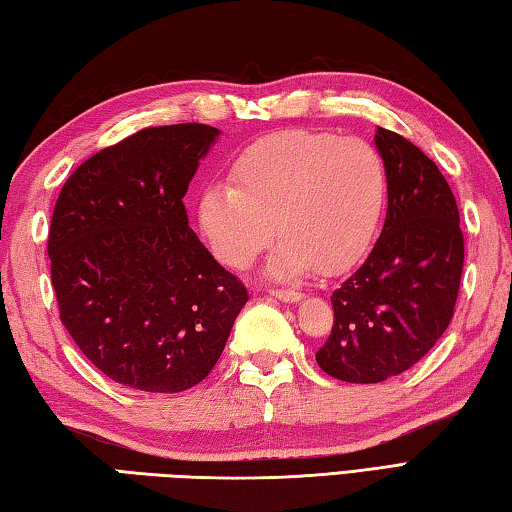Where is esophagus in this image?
<instances>
[{
    "instance_id": "1",
    "label": "esophagus",
    "mask_w": 512,
    "mask_h": 512,
    "mask_svg": "<svg viewBox=\"0 0 512 512\" xmlns=\"http://www.w3.org/2000/svg\"><path fill=\"white\" fill-rule=\"evenodd\" d=\"M269 294L283 302H298L302 298L300 291H294V289H269Z\"/></svg>"
}]
</instances>
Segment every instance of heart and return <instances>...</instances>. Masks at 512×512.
<instances>
[{
	"instance_id": "1",
	"label": "heart",
	"mask_w": 512,
	"mask_h": 512,
	"mask_svg": "<svg viewBox=\"0 0 512 512\" xmlns=\"http://www.w3.org/2000/svg\"><path fill=\"white\" fill-rule=\"evenodd\" d=\"M229 181L207 185L198 223L216 258L245 269L283 236L267 274L289 280L349 267L378 232L389 194L382 154L362 139L287 130L236 156Z\"/></svg>"
}]
</instances>
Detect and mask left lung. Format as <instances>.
<instances>
[{
  "label": "left lung",
  "instance_id": "left-lung-1",
  "mask_svg": "<svg viewBox=\"0 0 512 512\" xmlns=\"http://www.w3.org/2000/svg\"><path fill=\"white\" fill-rule=\"evenodd\" d=\"M389 207L367 260L333 291L320 369L353 384L384 382L433 349L453 318L464 267L455 196L417 145L378 128Z\"/></svg>",
  "mask_w": 512,
  "mask_h": 512
}]
</instances>
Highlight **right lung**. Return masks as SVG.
<instances>
[{"label":"right lung","instance_id":"1","mask_svg":"<svg viewBox=\"0 0 512 512\" xmlns=\"http://www.w3.org/2000/svg\"><path fill=\"white\" fill-rule=\"evenodd\" d=\"M221 130L145 128L61 187L48 234L59 318L123 387L179 393L221 358L247 289L198 241L183 196Z\"/></svg>","mask_w":512,"mask_h":512}]
</instances>
